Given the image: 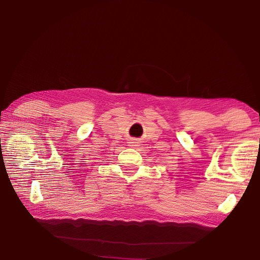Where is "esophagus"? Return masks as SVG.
<instances>
[{"label":"esophagus","mask_w":260,"mask_h":260,"mask_svg":"<svg viewBox=\"0 0 260 260\" xmlns=\"http://www.w3.org/2000/svg\"><path fill=\"white\" fill-rule=\"evenodd\" d=\"M128 146L131 148H136V147H139V142H138V141H135V140H132L128 142Z\"/></svg>","instance_id":"1"}]
</instances>
